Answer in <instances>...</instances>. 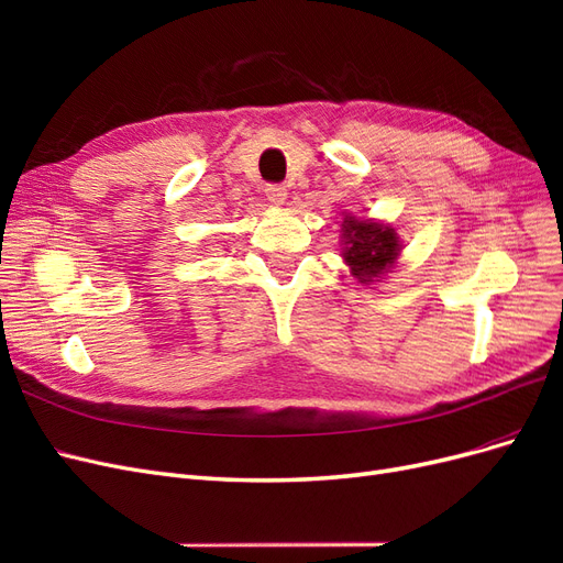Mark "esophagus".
Wrapping results in <instances>:
<instances>
[{
  "mask_svg": "<svg viewBox=\"0 0 563 563\" xmlns=\"http://www.w3.org/2000/svg\"><path fill=\"white\" fill-rule=\"evenodd\" d=\"M265 195H267V201L275 203V207H282V203H284L286 197H288L286 187L279 185V183H269V185L265 187Z\"/></svg>",
  "mask_w": 563,
  "mask_h": 563,
  "instance_id": "obj_1",
  "label": "esophagus"
}]
</instances>
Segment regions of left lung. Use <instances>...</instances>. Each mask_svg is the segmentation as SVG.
<instances>
[{
  "label": "left lung",
  "mask_w": 563,
  "mask_h": 563,
  "mask_svg": "<svg viewBox=\"0 0 563 563\" xmlns=\"http://www.w3.org/2000/svg\"><path fill=\"white\" fill-rule=\"evenodd\" d=\"M345 261L352 267V275L360 282H371L397 261L399 236L395 228L368 223V220L345 218Z\"/></svg>",
  "instance_id": "1"
}]
</instances>
